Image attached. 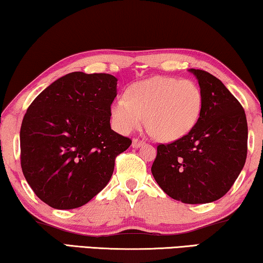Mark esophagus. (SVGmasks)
<instances>
[{
	"mask_svg": "<svg viewBox=\"0 0 263 263\" xmlns=\"http://www.w3.org/2000/svg\"><path fill=\"white\" fill-rule=\"evenodd\" d=\"M144 140H142V139H138V138H135L132 140V147H135V148H138V147H140L142 146V145H144Z\"/></svg>",
	"mask_w": 263,
	"mask_h": 263,
	"instance_id": "34e87169",
	"label": "esophagus"
}]
</instances>
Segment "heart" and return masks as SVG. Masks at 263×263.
I'll return each mask as SVG.
<instances>
[{
    "label": "heart",
    "mask_w": 263,
    "mask_h": 263,
    "mask_svg": "<svg viewBox=\"0 0 263 263\" xmlns=\"http://www.w3.org/2000/svg\"><path fill=\"white\" fill-rule=\"evenodd\" d=\"M203 93L194 80L155 77L128 86L125 98L112 104L111 117L117 130L130 133L142 127L160 142H175L186 136L202 112Z\"/></svg>",
    "instance_id": "1"
}]
</instances>
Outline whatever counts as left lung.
<instances>
[{
    "instance_id": "1",
    "label": "left lung",
    "mask_w": 263,
    "mask_h": 263,
    "mask_svg": "<svg viewBox=\"0 0 263 263\" xmlns=\"http://www.w3.org/2000/svg\"><path fill=\"white\" fill-rule=\"evenodd\" d=\"M203 93L195 127L183 138L158 144L151 172L171 198L202 204L223 197L243 169L248 125L245 109L222 81L191 68Z\"/></svg>"
}]
</instances>
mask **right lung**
<instances>
[{
	"label": "right lung",
	"instance_id": "add662e5",
	"mask_svg": "<svg viewBox=\"0 0 263 263\" xmlns=\"http://www.w3.org/2000/svg\"><path fill=\"white\" fill-rule=\"evenodd\" d=\"M117 78L73 72L54 81L29 105L20 131L26 181L46 204L76 209L111 179L117 156L132 140L109 125Z\"/></svg>",
	"mask_w": 263,
	"mask_h": 263
}]
</instances>
